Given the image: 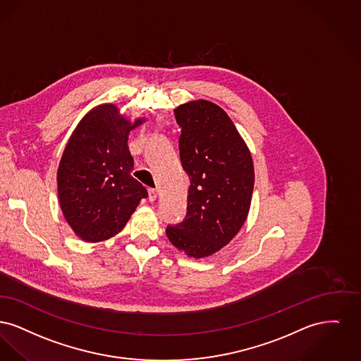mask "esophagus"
Masks as SVG:
<instances>
[{
	"label": "esophagus",
	"mask_w": 361,
	"mask_h": 361,
	"mask_svg": "<svg viewBox=\"0 0 361 361\" xmlns=\"http://www.w3.org/2000/svg\"><path fill=\"white\" fill-rule=\"evenodd\" d=\"M148 192H149V201H151V202L156 201V198H157V190L149 189L148 190Z\"/></svg>",
	"instance_id": "1"
}]
</instances>
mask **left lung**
Returning <instances> with one entry per match:
<instances>
[{"mask_svg": "<svg viewBox=\"0 0 361 361\" xmlns=\"http://www.w3.org/2000/svg\"><path fill=\"white\" fill-rule=\"evenodd\" d=\"M179 154L189 175L188 212L166 232L173 246L204 258L228 245L246 221L254 189L250 151L223 109L208 100L173 110Z\"/></svg>", "mask_w": 361, "mask_h": 361, "instance_id": "obj_1", "label": "left lung"}]
</instances>
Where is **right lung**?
<instances>
[{
  "mask_svg": "<svg viewBox=\"0 0 361 361\" xmlns=\"http://www.w3.org/2000/svg\"><path fill=\"white\" fill-rule=\"evenodd\" d=\"M134 123L114 104H102L85 115L72 134L58 167V197L68 224L85 242L116 235L147 189L132 176L133 157L128 148Z\"/></svg>",
  "mask_w": 361,
  "mask_h": 361,
  "instance_id": "obj_1",
  "label": "right lung"
}]
</instances>
